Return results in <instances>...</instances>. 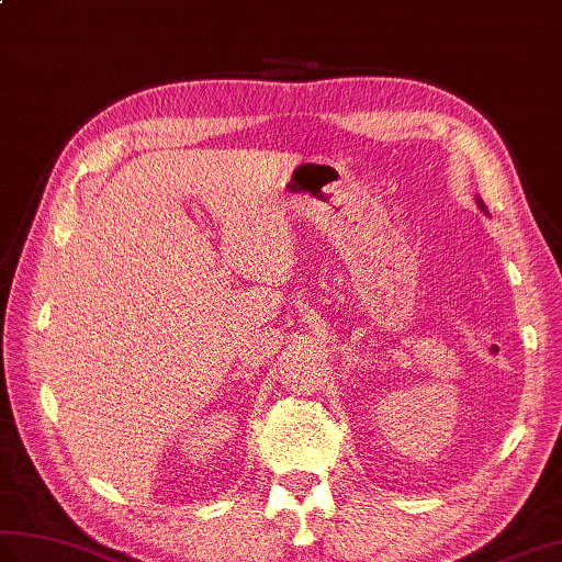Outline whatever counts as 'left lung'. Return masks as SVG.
Segmentation results:
<instances>
[{"mask_svg": "<svg viewBox=\"0 0 562 562\" xmlns=\"http://www.w3.org/2000/svg\"><path fill=\"white\" fill-rule=\"evenodd\" d=\"M476 205H479V207H481V211H484V213H488V211H486V205H484V201H481V199H479V195H476Z\"/></svg>", "mask_w": 562, "mask_h": 562, "instance_id": "obj_1", "label": "left lung"}]
</instances>
